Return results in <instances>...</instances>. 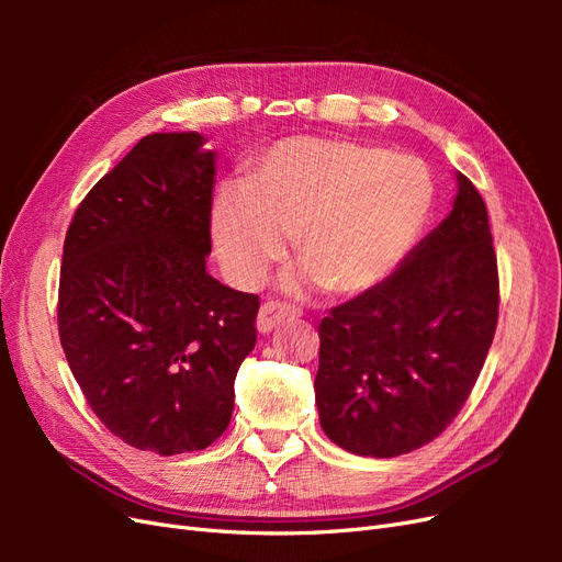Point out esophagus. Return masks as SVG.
Returning <instances> with one entry per match:
<instances>
[{
	"label": "esophagus",
	"instance_id": "esophagus-1",
	"mask_svg": "<svg viewBox=\"0 0 562 562\" xmlns=\"http://www.w3.org/2000/svg\"><path fill=\"white\" fill-rule=\"evenodd\" d=\"M297 316V312L285 302H265L258 314V330L260 333H271L279 323H283L285 318Z\"/></svg>",
	"mask_w": 562,
	"mask_h": 562
}]
</instances>
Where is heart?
I'll return each instance as SVG.
<instances>
[{"mask_svg":"<svg viewBox=\"0 0 562 562\" xmlns=\"http://www.w3.org/2000/svg\"><path fill=\"white\" fill-rule=\"evenodd\" d=\"M431 206L417 159L337 138H288L250 164L248 184L213 203L220 265L244 288L260 283L295 236L297 260L335 295L384 281L415 244Z\"/></svg>","mask_w":562,"mask_h":562,"instance_id":"1","label":"heart"}]
</instances>
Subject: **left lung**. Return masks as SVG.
I'll list each match as a JSON object with an SVG mask.
<instances>
[{"label": "left lung", "instance_id": "left-lung-1", "mask_svg": "<svg viewBox=\"0 0 562 562\" xmlns=\"http://www.w3.org/2000/svg\"><path fill=\"white\" fill-rule=\"evenodd\" d=\"M450 215L394 274L318 323L321 427L353 454L396 457L431 443L479 380L499 316L485 201L457 173Z\"/></svg>", "mask_w": 562, "mask_h": 562}]
</instances>
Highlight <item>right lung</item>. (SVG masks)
Segmentation results:
<instances>
[{
	"label": "right lung",
	"mask_w": 562,
	"mask_h": 562,
	"mask_svg": "<svg viewBox=\"0 0 562 562\" xmlns=\"http://www.w3.org/2000/svg\"><path fill=\"white\" fill-rule=\"evenodd\" d=\"M215 155L151 133L79 203L63 246L58 335L91 411L157 454L209 448L234 411L260 297L206 271Z\"/></svg>",
	"instance_id": "right-lung-1"
}]
</instances>
